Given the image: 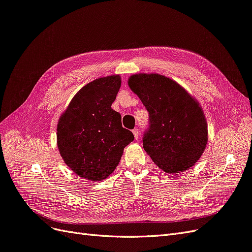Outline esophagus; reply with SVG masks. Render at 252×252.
<instances>
[{"mask_svg": "<svg viewBox=\"0 0 252 252\" xmlns=\"http://www.w3.org/2000/svg\"><path fill=\"white\" fill-rule=\"evenodd\" d=\"M132 133H133V135H134V139L138 140V138H139V130H138V128H134L133 130H132Z\"/></svg>", "mask_w": 252, "mask_h": 252, "instance_id": "1", "label": "esophagus"}]
</instances>
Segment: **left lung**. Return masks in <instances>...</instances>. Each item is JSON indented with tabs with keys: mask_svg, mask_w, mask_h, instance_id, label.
Masks as SVG:
<instances>
[{
	"mask_svg": "<svg viewBox=\"0 0 252 252\" xmlns=\"http://www.w3.org/2000/svg\"><path fill=\"white\" fill-rule=\"evenodd\" d=\"M128 85L149 113L143 147L152 161L168 173L192 167L207 144L200 105L177 82L161 74H133Z\"/></svg>",
	"mask_w": 252,
	"mask_h": 252,
	"instance_id": "8db88e82",
	"label": "left lung"
}]
</instances>
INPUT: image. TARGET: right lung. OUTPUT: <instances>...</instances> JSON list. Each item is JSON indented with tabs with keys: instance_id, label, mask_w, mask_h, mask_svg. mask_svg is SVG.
Listing matches in <instances>:
<instances>
[{
	"instance_id": "right-lung-1",
	"label": "right lung",
	"mask_w": 252,
	"mask_h": 252,
	"mask_svg": "<svg viewBox=\"0 0 252 252\" xmlns=\"http://www.w3.org/2000/svg\"><path fill=\"white\" fill-rule=\"evenodd\" d=\"M121 87L120 75L100 78L84 86L60 118L57 128L60 155L80 177L102 181L116 169L130 130L122 127L121 114L111 105Z\"/></svg>"
}]
</instances>
